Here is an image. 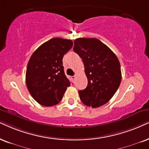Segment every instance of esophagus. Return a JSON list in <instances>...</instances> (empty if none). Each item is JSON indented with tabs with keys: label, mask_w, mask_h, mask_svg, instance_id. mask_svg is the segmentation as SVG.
I'll use <instances>...</instances> for the list:
<instances>
[{
	"label": "esophagus",
	"mask_w": 149,
	"mask_h": 149,
	"mask_svg": "<svg viewBox=\"0 0 149 149\" xmlns=\"http://www.w3.org/2000/svg\"><path fill=\"white\" fill-rule=\"evenodd\" d=\"M71 79H72V80L73 81V82H74L75 80H76V76H71Z\"/></svg>",
	"instance_id": "34e87169"
}]
</instances>
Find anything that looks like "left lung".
I'll return each mask as SVG.
<instances>
[{
  "label": "left lung",
  "instance_id": "left-lung-1",
  "mask_svg": "<svg viewBox=\"0 0 149 149\" xmlns=\"http://www.w3.org/2000/svg\"><path fill=\"white\" fill-rule=\"evenodd\" d=\"M73 51L82 58L88 80L86 88L78 91L81 101L93 108L105 104L113 96L121 82L119 60L97 38L76 39Z\"/></svg>",
  "mask_w": 149,
  "mask_h": 149
}]
</instances>
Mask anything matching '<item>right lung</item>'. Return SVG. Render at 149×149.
I'll list each match as a JSON object with an SVG mask.
<instances>
[{"mask_svg":"<svg viewBox=\"0 0 149 149\" xmlns=\"http://www.w3.org/2000/svg\"><path fill=\"white\" fill-rule=\"evenodd\" d=\"M72 47V40L54 38L40 45L30 58L26 84L33 98L42 106L58 104L70 86L64 71L63 58Z\"/></svg>","mask_w":149,"mask_h":149,"instance_id":"1","label":"right lung"}]
</instances>
